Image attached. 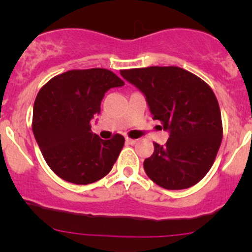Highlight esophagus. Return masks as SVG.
<instances>
[{
  "label": "esophagus",
  "instance_id": "1",
  "mask_svg": "<svg viewBox=\"0 0 252 252\" xmlns=\"http://www.w3.org/2000/svg\"><path fill=\"white\" fill-rule=\"evenodd\" d=\"M126 144H129V145H134V144H136V140H135V139L126 138Z\"/></svg>",
  "mask_w": 252,
  "mask_h": 252
}]
</instances>
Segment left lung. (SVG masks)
Returning <instances> with one entry per match:
<instances>
[{
  "label": "left lung",
  "instance_id": "8db88e82",
  "mask_svg": "<svg viewBox=\"0 0 252 252\" xmlns=\"http://www.w3.org/2000/svg\"><path fill=\"white\" fill-rule=\"evenodd\" d=\"M121 74L146 96L154 119L169 131L166 145L155 142L154 154L144 161L147 177L168 190L199 183L212 167L223 136L220 105L210 85L174 65Z\"/></svg>",
  "mask_w": 252,
  "mask_h": 252
}]
</instances>
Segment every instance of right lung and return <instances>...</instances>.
I'll return each mask as SVG.
<instances>
[{
  "instance_id": "1",
  "label": "right lung",
  "mask_w": 252,
  "mask_h": 252,
  "mask_svg": "<svg viewBox=\"0 0 252 252\" xmlns=\"http://www.w3.org/2000/svg\"><path fill=\"white\" fill-rule=\"evenodd\" d=\"M124 81L103 68L72 69L47 81L37 94L32 112V133L45 161L63 180L78 185L107 175L124 146L114 134L102 140L91 131V118L111 88Z\"/></svg>"
}]
</instances>
